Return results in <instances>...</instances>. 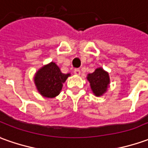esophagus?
Wrapping results in <instances>:
<instances>
[{"label": "esophagus", "mask_w": 148, "mask_h": 148, "mask_svg": "<svg viewBox=\"0 0 148 148\" xmlns=\"http://www.w3.org/2000/svg\"><path fill=\"white\" fill-rule=\"evenodd\" d=\"M74 72L76 75H80L81 74V70H79V69H74Z\"/></svg>", "instance_id": "esophagus-1"}]
</instances>
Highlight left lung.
<instances>
[{"label":"left lung","mask_w":148,"mask_h":148,"mask_svg":"<svg viewBox=\"0 0 148 148\" xmlns=\"http://www.w3.org/2000/svg\"><path fill=\"white\" fill-rule=\"evenodd\" d=\"M87 78L95 95L100 96L107 91L110 83V78L108 72L102 68H97L92 74H87Z\"/></svg>","instance_id":"1"}]
</instances>
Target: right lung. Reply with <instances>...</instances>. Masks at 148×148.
Instances as JSON below:
<instances>
[{
  "label": "right lung",
  "instance_id": "add662e5",
  "mask_svg": "<svg viewBox=\"0 0 148 148\" xmlns=\"http://www.w3.org/2000/svg\"><path fill=\"white\" fill-rule=\"evenodd\" d=\"M70 74H63L56 65L51 62L36 72L34 81L38 91L44 97L53 98L60 94L63 83Z\"/></svg>",
  "mask_w": 148,
  "mask_h": 148
}]
</instances>
